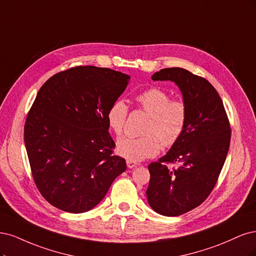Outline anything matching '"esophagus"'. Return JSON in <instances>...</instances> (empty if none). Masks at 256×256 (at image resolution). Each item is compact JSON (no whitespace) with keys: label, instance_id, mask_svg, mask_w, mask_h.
I'll return each instance as SVG.
<instances>
[{"label":"esophagus","instance_id":"34e87169","mask_svg":"<svg viewBox=\"0 0 256 256\" xmlns=\"http://www.w3.org/2000/svg\"><path fill=\"white\" fill-rule=\"evenodd\" d=\"M126 164H128V167L130 169H133V168H135V167H137V166H138V164H137L136 162L130 160H126Z\"/></svg>","mask_w":256,"mask_h":256}]
</instances>
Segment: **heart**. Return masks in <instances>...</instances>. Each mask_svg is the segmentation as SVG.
<instances>
[{"instance_id":"obj_1","label":"heart","mask_w":256,"mask_h":256,"mask_svg":"<svg viewBox=\"0 0 256 256\" xmlns=\"http://www.w3.org/2000/svg\"><path fill=\"white\" fill-rule=\"evenodd\" d=\"M139 106L150 114L142 137L123 136L117 142V152L130 160H142L155 156L164 146L174 144L183 134L187 120V110L183 101L170 100V96L160 88H150L136 96ZM128 107L118 98L107 110V124L114 134L120 135L126 126Z\"/></svg>"}]
</instances>
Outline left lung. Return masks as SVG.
<instances>
[{
  "instance_id": "1",
  "label": "left lung",
  "mask_w": 256,
  "mask_h": 256,
  "mask_svg": "<svg viewBox=\"0 0 256 256\" xmlns=\"http://www.w3.org/2000/svg\"><path fill=\"white\" fill-rule=\"evenodd\" d=\"M153 80H171L183 96L187 120L167 154L151 162L148 202L154 212L180 216L199 206L215 187L230 148V128L224 103L208 80L183 68H166ZM166 162H180L169 170Z\"/></svg>"
}]
</instances>
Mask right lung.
I'll return each mask as SVG.
<instances>
[{"label":"right lung","instance_id":"obj_1","mask_svg":"<svg viewBox=\"0 0 256 256\" xmlns=\"http://www.w3.org/2000/svg\"><path fill=\"white\" fill-rule=\"evenodd\" d=\"M130 76L108 68L76 67L48 78L39 89L24 126L32 178L55 208L80 214L100 203L126 170L112 155L106 114Z\"/></svg>","mask_w":256,"mask_h":256}]
</instances>
